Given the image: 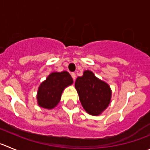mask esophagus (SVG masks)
<instances>
[{"mask_svg":"<svg viewBox=\"0 0 150 150\" xmlns=\"http://www.w3.org/2000/svg\"><path fill=\"white\" fill-rule=\"evenodd\" d=\"M71 76H72V78L74 80H75V79H76V74H74V73H71Z\"/></svg>","mask_w":150,"mask_h":150,"instance_id":"obj_1","label":"esophagus"}]
</instances>
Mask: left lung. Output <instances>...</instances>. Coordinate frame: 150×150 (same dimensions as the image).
<instances>
[{
    "label": "left lung",
    "instance_id": "obj_1",
    "mask_svg": "<svg viewBox=\"0 0 150 150\" xmlns=\"http://www.w3.org/2000/svg\"><path fill=\"white\" fill-rule=\"evenodd\" d=\"M75 88L84 110L90 115H99L110 103V87L89 70L84 71L83 75L76 79Z\"/></svg>",
    "mask_w": 150,
    "mask_h": 150
}]
</instances>
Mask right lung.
<instances>
[{"label": "right lung", "instance_id": "obj_1", "mask_svg": "<svg viewBox=\"0 0 150 150\" xmlns=\"http://www.w3.org/2000/svg\"><path fill=\"white\" fill-rule=\"evenodd\" d=\"M74 82L68 71L52 72L40 85L37 93V100L40 107L51 110L59 102L65 88Z\"/></svg>", "mask_w": 150, "mask_h": 150}]
</instances>
